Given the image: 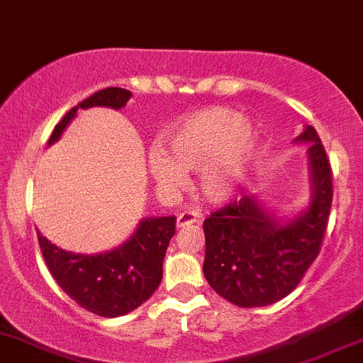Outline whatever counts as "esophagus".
<instances>
[{"label":"esophagus","mask_w":363,"mask_h":363,"mask_svg":"<svg viewBox=\"0 0 363 363\" xmlns=\"http://www.w3.org/2000/svg\"><path fill=\"white\" fill-rule=\"evenodd\" d=\"M199 219H201V216H199L198 212H194V210H184L182 213H178L176 224H178V228H185L189 226V224L199 223Z\"/></svg>","instance_id":"34e87169"}]
</instances>
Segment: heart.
Masks as SVG:
<instances>
[{
    "mask_svg": "<svg viewBox=\"0 0 363 363\" xmlns=\"http://www.w3.org/2000/svg\"><path fill=\"white\" fill-rule=\"evenodd\" d=\"M164 147L153 146L147 167L160 187H184L185 172H201L199 187L210 201L233 196L251 150V130L242 113L206 108L185 117L164 135Z\"/></svg>",
    "mask_w": 363,
    "mask_h": 363,
    "instance_id": "1",
    "label": "heart"
}]
</instances>
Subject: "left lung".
Masks as SVG:
<instances>
[{"label": "left lung", "instance_id": "1", "mask_svg": "<svg viewBox=\"0 0 363 363\" xmlns=\"http://www.w3.org/2000/svg\"><path fill=\"white\" fill-rule=\"evenodd\" d=\"M298 140L310 143L312 201L306 212L279 224L257 199L242 196L203 223L206 281L242 308L272 305L291 294L320 251L333 199L331 165L315 128L306 126Z\"/></svg>", "mask_w": 363, "mask_h": 363}]
</instances>
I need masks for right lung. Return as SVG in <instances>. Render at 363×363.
I'll use <instances>...</instances> for the list:
<instances>
[{
  "label": "right lung",
  "mask_w": 363,
  "mask_h": 363,
  "mask_svg": "<svg viewBox=\"0 0 363 363\" xmlns=\"http://www.w3.org/2000/svg\"><path fill=\"white\" fill-rule=\"evenodd\" d=\"M130 98L132 92L119 87L96 92L62 117L51 133L50 144L60 137L78 108L108 106L119 110ZM174 230V216L144 219L132 239L101 255L67 253L40 233L37 237L48 269L72 301L96 315L119 317L147 301L158 289L165 251Z\"/></svg>",
  "instance_id": "1"
}]
</instances>
